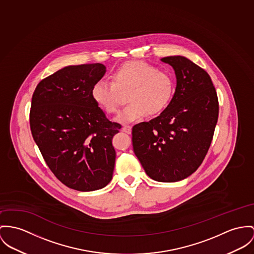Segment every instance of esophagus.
I'll return each mask as SVG.
<instances>
[{"label":"esophagus","instance_id":"esophagus-1","mask_svg":"<svg viewBox=\"0 0 254 254\" xmlns=\"http://www.w3.org/2000/svg\"><path fill=\"white\" fill-rule=\"evenodd\" d=\"M122 129H123L124 132H126V133H127V134H130V133H131V127H130V126H124Z\"/></svg>","mask_w":254,"mask_h":254}]
</instances>
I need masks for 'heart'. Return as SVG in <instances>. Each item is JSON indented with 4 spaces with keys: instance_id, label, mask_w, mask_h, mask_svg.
Instances as JSON below:
<instances>
[{
    "instance_id": "b5f03b06",
    "label": "heart",
    "mask_w": 254,
    "mask_h": 254,
    "mask_svg": "<svg viewBox=\"0 0 254 254\" xmlns=\"http://www.w3.org/2000/svg\"><path fill=\"white\" fill-rule=\"evenodd\" d=\"M112 81L98 79L92 86V98L107 113L117 112L121 92H127L129 103L116 121L129 124L147 115L161 113L170 103L175 91L171 73L142 61L127 62L113 70Z\"/></svg>"
}]
</instances>
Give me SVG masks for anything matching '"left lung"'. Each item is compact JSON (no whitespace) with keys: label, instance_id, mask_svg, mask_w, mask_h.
<instances>
[{"label":"left lung","instance_id":"left-lung-1","mask_svg":"<svg viewBox=\"0 0 254 254\" xmlns=\"http://www.w3.org/2000/svg\"><path fill=\"white\" fill-rule=\"evenodd\" d=\"M175 70V94L159 116L132 127L133 152L146 174L173 183L194 173L210 148L218 100L210 75L183 56L161 59Z\"/></svg>","mask_w":254,"mask_h":254}]
</instances>
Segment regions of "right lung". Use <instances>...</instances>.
Here are the masks:
<instances>
[{"instance_id":"right-lung-1","label":"right lung","mask_w":254,"mask_h":254,"mask_svg":"<svg viewBox=\"0 0 254 254\" xmlns=\"http://www.w3.org/2000/svg\"><path fill=\"white\" fill-rule=\"evenodd\" d=\"M105 72L98 63L64 66L41 80L32 98L30 127L41 155L58 180L79 191L106 187L114 171L112 138L121 125L91 94Z\"/></svg>"}]
</instances>
